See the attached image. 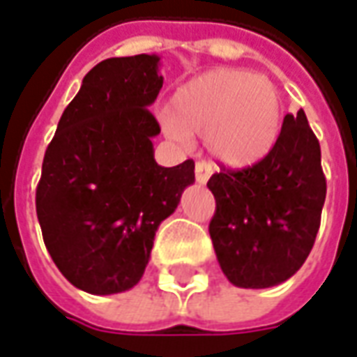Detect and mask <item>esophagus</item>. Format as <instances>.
<instances>
[{
	"mask_svg": "<svg viewBox=\"0 0 357 357\" xmlns=\"http://www.w3.org/2000/svg\"><path fill=\"white\" fill-rule=\"evenodd\" d=\"M194 171H196V183L206 184V183H208V178H210V174H211V165L208 163V161H198Z\"/></svg>",
	"mask_w": 357,
	"mask_h": 357,
	"instance_id": "esophagus-1",
	"label": "esophagus"
}]
</instances>
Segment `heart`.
Here are the masks:
<instances>
[{
    "label": "heart",
    "mask_w": 357,
    "mask_h": 357,
    "mask_svg": "<svg viewBox=\"0 0 357 357\" xmlns=\"http://www.w3.org/2000/svg\"><path fill=\"white\" fill-rule=\"evenodd\" d=\"M167 134L181 144L206 136L213 159L231 169L262 161L282 130V97L264 75L215 68L174 91L163 114Z\"/></svg>",
    "instance_id": "1"
}]
</instances>
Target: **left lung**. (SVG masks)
<instances>
[{
	"label": "left lung",
	"instance_id": "obj_1",
	"mask_svg": "<svg viewBox=\"0 0 357 357\" xmlns=\"http://www.w3.org/2000/svg\"><path fill=\"white\" fill-rule=\"evenodd\" d=\"M210 237L233 286L286 282L309 257L321 225L326 181L321 146L303 110L286 114L276 146L252 167L211 174Z\"/></svg>",
	"mask_w": 357,
	"mask_h": 357
}]
</instances>
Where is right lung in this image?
Here are the masks:
<instances>
[{
  "instance_id": "right-lung-1",
  "label": "right lung",
  "mask_w": 357,
  "mask_h": 357,
  "mask_svg": "<svg viewBox=\"0 0 357 357\" xmlns=\"http://www.w3.org/2000/svg\"><path fill=\"white\" fill-rule=\"evenodd\" d=\"M159 56L108 58L83 77L44 153L36 215L63 278L87 294L134 287L155 231L194 183V161L161 167L147 110L163 87Z\"/></svg>"
}]
</instances>
